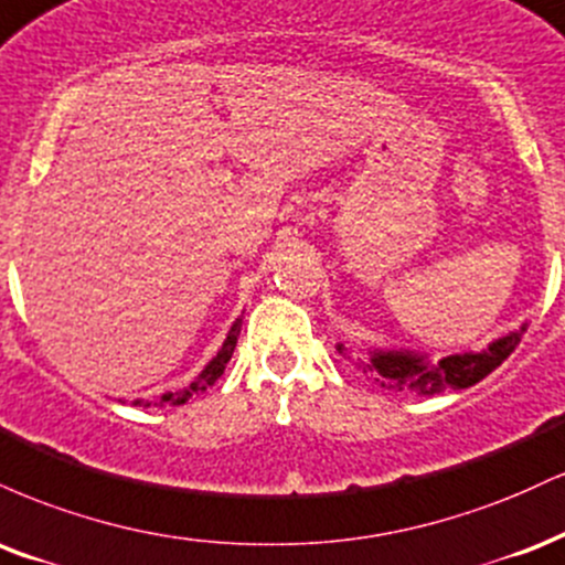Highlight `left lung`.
Listing matches in <instances>:
<instances>
[{
  "instance_id": "1",
  "label": "left lung",
  "mask_w": 565,
  "mask_h": 565,
  "mask_svg": "<svg viewBox=\"0 0 565 565\" xmlns=\"http://www.w3.org/2000/svg\"><path fill=\"white\" fill-rule=\"evenodd\" d=\"M523 333H526V324H521V330H515V333L497 338L489 343V349L449 354L439 362H430L428 354H417V351L407 349H370L367 356L356 360V367L381 388L434 396L449 388L460 391L476 386L513 354ZM335 349L338 354L351 360V349L347 343H338Z\"/></svg>"
}]
</instances>
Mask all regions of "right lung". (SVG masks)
Masks as SVG:
<instances>
[{"mask_svg":"<svg viewBox=\"0 0 565 565\" xmlns=\"http://www.w3.org/2000/svg\"><path fill=\"white\" fill-rule=\"evenodd\" d=\"M241 322H243V320H237L235 324H232L230 333H227V338H224L222 349H218V354L214 356V360H211L209 364H205L203 373L198 375L195 381H192L188 388L169 391V394H163L161 399H158V407H163V404H174V407H179V404L188 402L190 396L201 394V391H205L209 386H214V383L218 381V377H222L224 367H227V362L232 360V351H235V347H237V335H241ZM137 404H142V407H150V404H145V402H137Z\"/></svg>","mask_w":565,"mask_h":565,"instance_id":"add662e5","label":"right lung"}]
</instances>
